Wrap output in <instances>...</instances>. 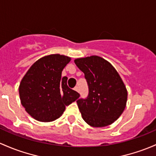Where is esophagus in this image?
I'll list each match as a JSON object with an SVG mask.
<instances>
[{"mask_svg": "<svg viewBox=\"0 0 156 156\" xmlns=\"http://www.w3.org/2000/svg\"><path fill=\"white\" fill-rule=\"evenodd\" d=\"M74 90L77 92H79V87H75L74 88Z\"/></svg>", "mask_w": 156, "mask_h": 156, "instance_id": "34e87169", "label": "esophagus"}]
</instances>
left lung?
<instances>
[{"instance_id": "8db88e82", "label": "left lung", "mask_w": 156, "mask_h": 156, "mask_svg": "<svg viewBox=\"0 0 156 156\" xmlns=\"http://www.w3.org/2000/svg\"><path fill=\"white\" fill-rule=\"evenodd\" d=\"M75 63L84 73L89 88L87 99L77 101L83 120L93 127L112 124L122 114L127 101V90L122 78L101 57L75 59Z\"/></svg>"}]
</instances>
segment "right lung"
Returning a JSON list of instances; mask_svg holds the SVG:
<instances>
[{"label":"right lung","instance_id":"right-lung-1","mask_svg":"<svg viewBox=\"0 0 156 156\" xmlns=\"http://www.w3.org/2000/svg\"><path fill=\"white\" fill-rule=\"evenodd\" d=\"M71 58L50 55L39 59L23 77L19 91L25 111L37 120L51 122L63 114L68 106L80 96L67 85L62 71Z\"/></svg>","mask_w":156,"mask_h":156}]
</instances>
